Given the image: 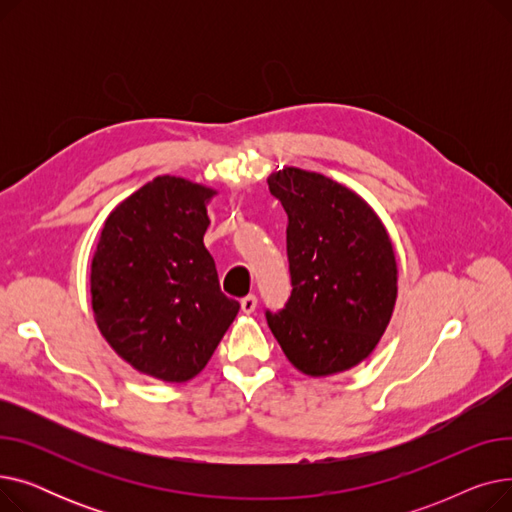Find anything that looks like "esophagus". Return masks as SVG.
<instances>
[{
  "label": "esophagus",
  "instance_id": "esophagus-1",
  "mask_svg": "<svg viewBox=\"0 0 512 512\" xmlns=\"http://www.w3.org/2000/svg\"><path fill=\"white\" fill-rule=\"evenodd\" d=\"M240 309H242V313L251 315L257 309V297H255V294H247L245 299H240Z\"/></svg>",
  "mask_w": 512,
  "mask_h": 512
}]
</instances>
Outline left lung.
Wrapping results in <instances>:
<instances>
[{
	"instance_id": "left-lung-1",
	"label": "left lung",
	"mask_w": 512,
	"mask_h": 512,
	"mask_svg": "<svg viewBox=\"0 0 512 512\" xmlns=\"http://www.w3.org/2000/svg\"><path fill=\"white\" fill-rule=\"evenodd\" d=\"M288 213L290 297L265 311L288 361L307 375L361 363L396 301V257L373 209L346 186L299 168L267 178Z\"/></svg>"
}]
</instances>
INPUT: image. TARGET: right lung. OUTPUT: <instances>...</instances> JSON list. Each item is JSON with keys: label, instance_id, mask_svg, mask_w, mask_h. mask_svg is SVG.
Segmentation results:
<instances>
[{"label": "right lung", "instance_id": "add662e5", "mask_svg": "<svg viewBox=\"0 0 512 512\" xmlns=\"http://www.w3.org/2000/svg\"><path fill=\"white\" fill-rule=\"evenodd\" d=\"M211 188L157 176L105 220L91 267L97 326L141 373L186 382L238 313L203 245Z\"/></svg>", "mask_w": 512, "mask_h": 512}]
</instances>
